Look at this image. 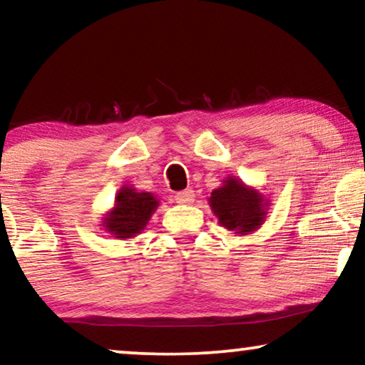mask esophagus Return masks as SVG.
I'll return each instance as SVG.
<instances>
[{"instance_id":"obj_1","label":"esophagus","mask_w":365,"mask_h":365,"mask_svg":"<svg viewBox=\"0 0 365 365\" xmlns=\"http://www.w3.org/2000/svg\"><path fill=\"white\" fill-rule=\"evenodd\" d=\"M174 197H176V201L179 204H192L194 202V191L192 189H184V191H179Z\"/></svg>"}]
</instances>
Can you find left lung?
Returning <instances> with one entry per match:
<instances>
[{
    "label": "left lung",
    "mask_w": 365,
    "mask_h": 365,
    "mask_svg": "<svg viewBox=\"0 0 365 365\" xmlns=\"http://www.w3.org/2000/svg\"><path fill=\"white\" fill-rule=\"evenodd\" d=\"M207 201L219 224L237 236L257 231L266 221L271 204L261 191L236 176L224 179L222 186L214 189Z\"/></svg>",
    "instance_id": "left-lung-1"
}]
</instances>
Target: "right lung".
Here are the masks:
<instances>
[{
    "label": "right lung",
    "instance_id": "1",
    "mask_svg": "<svg viewBox=\"0 0 365 365\" xmlns=\"http://www.w3.org/2000/svg\"><path fill=\"white\" fill-rule=\"evenodd\" d=\"M158 206L159 199L153 192H139L133 186H123L114 197L113 207L101 219V226L121 241L133 239L146 229Z\"/></svg>",
    "mask_w": 365,
    "mask_h": 365
}]
</instances>
